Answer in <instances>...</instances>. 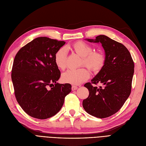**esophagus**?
I'll use <instances>...</instances> for the list:
<instances>
[{
    "label": "esophagus",
    "mask_w": 146,
    "mask_h": 146,
    "mask_svg": "<svg viewBox=\"0 0 146 146\" xmlns=\"http://www.w3.org/2000/svg\"><path fill=\"white\" fill-rule=\"evenodd\" d=\"M78 88V87L77 86H74V85H72V91H74V90H76Z\"/></svg>",
    "instance_id": "obj_1"
}]
</instances>
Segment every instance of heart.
<instances>
[{"label": "heart", "mask_w": 146, "mask_h": 146, "mask_svg": "<svg viewBox=\"0 0 146 146\" xmlns=\"http://www.w3.org/2000/svg\"><path fill=\"white\" fill-rule=\"evenodd\" d=\"M78 55L82 56L81 66H86L93 72L98 71L105 63V56L100 51H93V48L83 41H77L69 47ZM55 62L60 69H64L66 66V51L64 47L60 48L55 55ZM90 72L86 68L77 69H69L62 75V80L66 83L79 85L87 80Z\"/></svg>", "instance_id": "heart-1"}]
</instances>
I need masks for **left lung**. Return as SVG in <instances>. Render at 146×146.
<instances>
[{
  "label": "left lung",
  "instance_id": "1",
  "mask_svg": "<svg viewBox=\"0 0 146 146\" xmlns=\"http://www.w3.org/2000/svg\"><path fill=\"white\" fill-rule=\"evenodd\" d=\"M91 42H100L105 52L104 65L91 82L85 84L89 96L83 100V107L91 115L99 118L112 116L120 110L129 98L134 74V62L125 46L105 35ZM99 82L103 87L95 86Z\"/></svg>",
  "mask_w": 146,
  "mask_h": 146
}]
</instances>
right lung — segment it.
<instances>
[{
    "instance_id": "obj_1",
    "label": "right lung",
    "mask_w": 146,
    "mask_h": 146,
    "mask_svg": "<svg viewBox=\"0 0 146 146\" xmlns=\"http://www.w3.org/2000/svg\"><path fill=\"white\" fill-rule=\"evenodd\" d=\"M65 43L39 37L17 52L11 70L15 95L21 107L30 116L45 119L55 115L71 91L70 84L56 83L61 73L55 55Z\"/></svg>"
}]
</instances>
